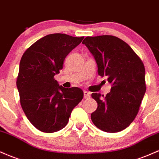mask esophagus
<instances>
[{
  "instance_id": "1",
  "label": "esophagus",
  "mask_w": 159,
  "mask_h": 159,
  "mask_svg": "<svg viewBox=\"0 0 159 159\" xmlns=\"http://www.w3.org/2000/svg\"><path fill=\"white\" fill-rule=\"evenodd\" d=\"M90 97V92L87 91V90H84V97L85 99H88Z\"/></svg>"
}]
</instances>
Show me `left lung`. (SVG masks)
Masks as SVG:
<instances>
[{"mask_svg":"<svg viewBox=\"0 0 159 159\" xmlns=\"http://www.w3.org/2000/svg\"><path fill=\"white\" fill-rule=\"evenodd\" d=\"M82 43L93 56L99 75L111 84L106 97L91 94L98 106L92 121L103 131H121L136 118L146 93L143 63L128 43L115 36L86 37Z\"/></svg>","mask_w":159,"mask_h":159,"instance_id":"1","label":"left lung"}]
</instances>
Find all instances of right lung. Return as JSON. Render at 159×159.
Masks as SVG:
<instances>
[{"instance_id": "right-lung-1", "label": "right lung", "mask_w": 159, "mask_h": 159, "mask_svg": "<svg viewBox=\"0 0 159 159\" xmlns=\"http://www.w3.org/2000/svg\"><path fill=\"white\" fill-rule=\"evenodd\" d=\"M83 39L48 34L22 55L16 81L20 103L29 121L41 131L53 133L65 128L72 109L83 99L81 89L64 88L54 79L68 54Z\"/></svg>"}]
</instances>
